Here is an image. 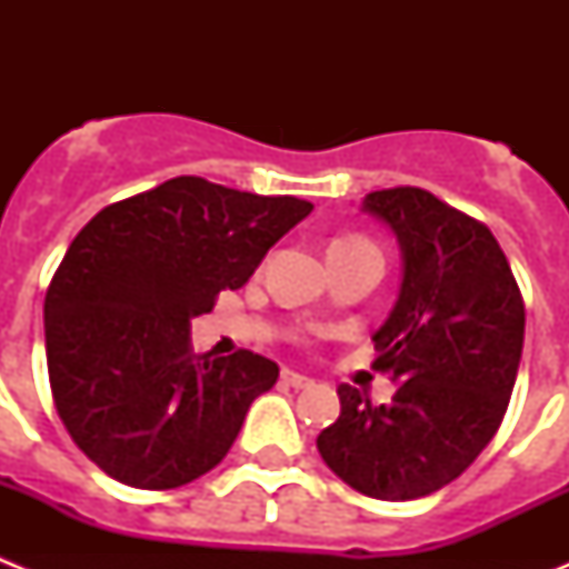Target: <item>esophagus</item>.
I'll return each instance as SVG.
<instances>
[{
    "label": "esophagus",
    "instance_id": "1",
    "mask_svg": "<svg viewBox=\"0 0 569 569\" xmlns=\"http://www.w3.org/2000/svg\"><path fill=\"white\" fill-rule=\"evenodd\" d=\"M281 381L290 387H296V390H301V387H310L313 381L308 379V376H301V373H293V370H281Z\"/></svg>",
    "mask_w": 569,
    "mask_h": 569
}]
</instances>
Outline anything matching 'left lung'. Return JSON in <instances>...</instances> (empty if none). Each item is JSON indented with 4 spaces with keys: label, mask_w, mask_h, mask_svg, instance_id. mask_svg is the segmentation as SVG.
Returning <instances> with one entry per match:
<instances>
[{
    "label": "left lung",
    "mask_w": 569,
    "mask_h": 569,
    "mask_svg": "<svg viewBox=\"0 0 569 569\" xmlns=\"http://www.w3.org/2000/svg\"><path fill=\"white\" fill-rule=\"evenodd\" d=\"M401 244L405 276L376 330L373 370L393 401L341 385V416L316 447L341 481L381 501L441 490L490 445L510 405L525 345V299L485 222L421 188L367 193Z\"/></svg>",
    "instance_id": "left-lung-1"
}]
</instances>
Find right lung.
I'll list each match as a JSON object with an SVG mask.
<instances>
[{
  "label": "right lung",
  "instance_id": "add662e5",
  "mask_svg": "<svg viewBox=\"0 0 569 569\" xmlns=\"http://www.w3.org/2000/svg\"><path fill=\"white\" fill-rule=\"evenodd\" d=\"M313 204L176 176L99 210L44 293V350L64 430L99 470L173 490L228 456L276 361L193 353L190 319L241 288Z\"/></svg>",
  "mask_w": 569,
  "mask_h": 569
}]
</instances>
